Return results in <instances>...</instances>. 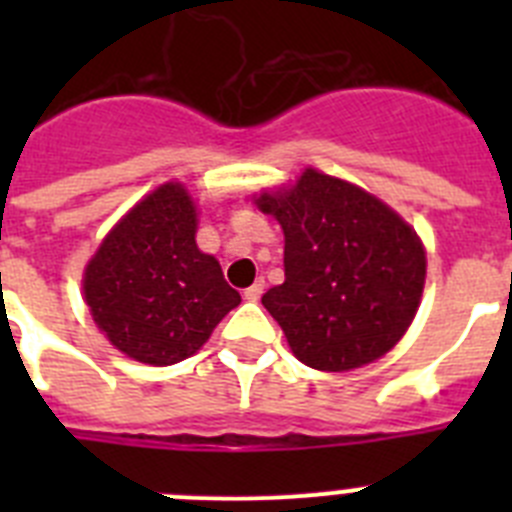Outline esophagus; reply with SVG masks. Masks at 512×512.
<instances>
[{
	"label": "esophagus",
	"instance_id": "1",
	"mask_svg": "<svg viewBox=\"0 0 512 512\" xmlns=\"http://www.w3.org/2000/svg\"><path fill=\"white\" fill-rule=\"evenodd\" d=\"M261 295H264V279H259V282H253L251 287L243 292V297H246L248 302H259Z\"/></svg>",
	"mask_w": 512,
	"mask_h": 512
}]
</instances>
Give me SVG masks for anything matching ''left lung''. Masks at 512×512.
I'll return each instance as SVG.
<instances>
[{
    "label": "left lung",
    "mask_w": 512,
    "mask_h": 512,
    "mask_svg": "<svg viewBox=\"0 0 512 512\" xmlns=\"http://www.w3.org/2000/svg\"><path fill=\"white\" fill-rule=\"evenodd\" d=\"M253 202L282 225L284 284L261 302L292 354L318 372L390 354L423 300L428 261L413 225L359 184L312 166Z\"/></svg>",
    "instance_id": "8db88e82"
}]
</instances>
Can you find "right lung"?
Listing matches in <instances>:
<instances>
[{
	"instance_id": "right-lung-1",
	"label": "right lung",
	"mask_w": 512,
	"mask_h": 512,
	"mask_svg": "<svg viewBox=\"0 0 512 512\" xmlns=\"http://www.w3.org/2000/svg\"><path fill=\"white\" fill-rule=\"evenodd\" d=\"M200 207L182 182H164L104 235L81 274L94 325L128 359L171 366L210 341L241 295L220 261L197 246Z\"/></svg>"
}]
</instances>
